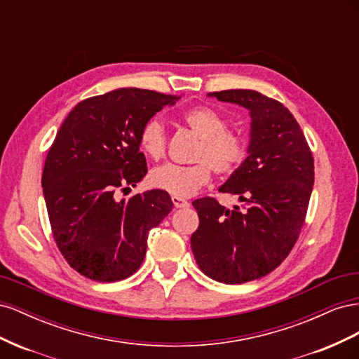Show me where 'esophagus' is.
Instances as JSON below:
<instances>
[{
    "label": "esophagus",
    "mask_w": 359,
    "mask_h": 359,
    "mask_svg": "<svg viewBox=\"0 0 359 359\" xmlns=\"http://www.w3.org/2000/svg\"><path fill=\"white\" fill-rule=\"evenodd\" d=\"M172 202H173V206H175V208H187V206H189V202L186 199L178 198V196H172Z\"/></svg>",
    "instance_id": "obj_1"
}]
</instances>
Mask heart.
Segmentation results:
<instances>
[{"instance_id":"1","label":"heart","mask_w":359,"mask_h":359,"mask_svg":"<svg viewBox=\"0 0 359 359\" xmlns=\"http://www.w3.org/2000/svg\"><path fill=\"white\" fill-rule=\"evenodd\" d=\"M181 119L199 137L193 154L196 163L187 166L168 163L156 168L149 173V184L172 196L189 198L210 181L211 168L219 175H229L240 168L248 147L243 136L227 130L226 118L208 106L191 107ZM166 140L165 126L158 118H149L140 128V149L151 158L165 156Z\"/></svg>"}]
</instances>
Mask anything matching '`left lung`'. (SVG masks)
I'll list each match as a JSON object with an SVG mask.
<instances>
[{"mask_svg":"<svg viewBox=\"0 0 359 359\" xmlns=\"http://www.w3.org/2000/svg\"><path fill=\"white\" fill-rule=\"evenodd\" d=\"M250 111L247 158L219 189L244 210H227L214 198L193 202L199 227L190 238L203 274L241 285L274 271L295 245L306 220L314 161L299 124L280 102L253 90L210 93Z\"/></svg>","mask_w":359,"mask_h":359,"instance_id":"8db88e82","label":"left lung"}]
</instances>
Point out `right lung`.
<instances>
[{"label": "right lung", "instance_id": "obj_1", "mask_svg": "<svg viewBox=\"0 0 359 359\" xmlns=\"http://www.w3.org/2000/svg\"><path fill=\"white\" fill-rule=\"evenodd\" d=\"M178 99L118 88L82 100L61 124L43 168V196L53 240L83 277L111 283L136 273L148 232L172 211L163 190L121 201L115 193L142 181L148 168L140 128Z\"/></svg>", "mask_w": 359, "mask_h": 359}]
</instances>
